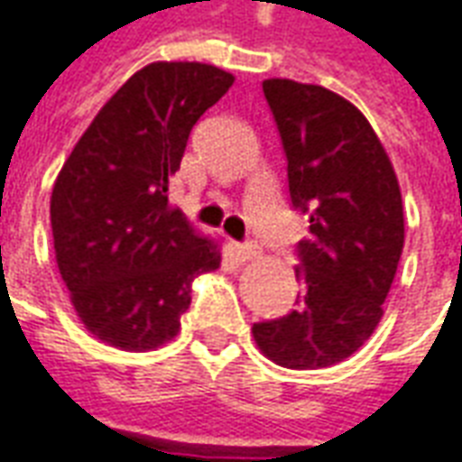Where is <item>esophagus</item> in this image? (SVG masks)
<instances>
[{
	"label": "esophagus",
	"mask_w": 462,
	"mask_h": 462,
	"mask_svg": "<svg viewBox=\"0 0 462 462\" xmlns=\"http://www.w3.org/2000/svg\"><path fill=\"white\" fill-rule=\"evenodd\" d=\"M237 257L242 262H250L254 257H260V250L254 247V245H237Z\"/></svg>",
	"instance_id": "1"
}]
</instances>
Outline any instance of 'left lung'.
<instances>
[{
  "instance_id": "obj_1",
  "label": "left lung",
  "mask_w": 462,
  "mask_h": 462,
  "mask_svg": "<svg viewBox=\"0 0 462 462\" xmlns=\"http://www.w3.org/2000/svg\"><path fill=\"white\" fill-rule=\"evenodd\" d=\"M262 91L310 235L297 247V310L254 324L252 337L280 366L327 368L364 346L383 317L406 237L401 188L371 123L344 96L291 79H267Z\"/></svg>"
}]
</instances>
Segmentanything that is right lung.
Returning <instances> with one entry per match:
<instances>
[{"mask_svg":"<svg viewBox=\"0 0 462 462\" xmlns=\"http://www.w3.org/2000/svg\"><path fill=\"white\" fill-rule=\"evenodd\" d=\"M232 84L210 64H148L106 101L56 178V264L79 319L108 346L175 339L192 280L220 267V245L172 208L168 185L192 125Z\"/></svg>","mask_w":462,"mask_h":462,"instance_id":"1","label":"right lung"}]
</instances>
